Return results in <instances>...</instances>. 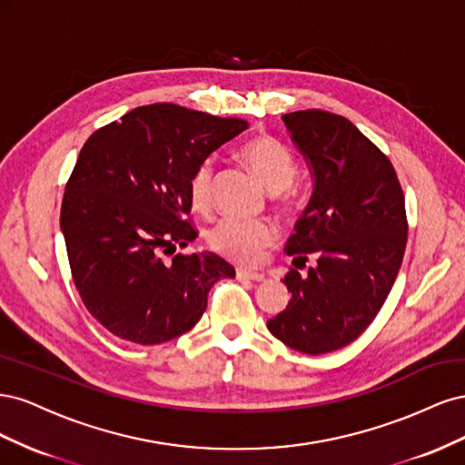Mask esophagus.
<instances>
[{
  "label": "esophagus",
  "instance_id": "esophagus-1",
  "mask_svg": "<svg viewBox=\"0 0 465 465\" xmlns=\"http://www.w3.org/2000/svg\"><path fill=\"white\" fill-rule=\"evenodd\" d=\"M236 279L241 281H263L265 275L263 273H258V272H250V270H236Z\"/></svg>",
  "mask_w": 465,
  "mask_h": 465
}]
</instances>
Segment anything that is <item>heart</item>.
I'll return each mask as SVG.
<instances>
[{
    "instance_id": "b5f03b06",
    "label": "heart",
    "mask_w": 465,
    "mask_h": 465,
    "mask_svg": "<svg viewBox=\"0 0 465 465\" xmlns=\"http://www.w3.org/2000/svg\"><path fill=\"white\" fill-rule=\"evenodd\" d=\"M241 159L250 168L260 184L281 200H292V178L297 174V163L292 153L270 135L250 139L241 149ZM213 164L203 161L190 178V202L195 209H205L211 200ZM207 241L215 252L238 263H256L262 260L265 248L275 241V229L270 221L224 217L209 231Z\"/></svg>"
}]
</instances>
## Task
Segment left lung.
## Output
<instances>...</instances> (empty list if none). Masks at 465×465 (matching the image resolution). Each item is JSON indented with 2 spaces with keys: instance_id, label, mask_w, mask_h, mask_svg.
Returning a JSON list of instances; mask_svg holds the SVG:
<instances>
[{
  "instance_id": "1",
  "label": "left lung",
  "mask_w": 465,
  "mask_h": 465,
  "mask_svg": "<svg viewBox=\"0 0 465 465\" xmlns=\"http://www.w3.org/2000/svg\"><path fill=\"white\" fill-rule=\"evenodd\" d=\"M281 120L312 178L287 254L316 265L285 275L291 301L267 330L323 355L355 341L386 302L407 242L405 200L391 163L353 122L323 110Z\"/></svg>"
}]
</instances>
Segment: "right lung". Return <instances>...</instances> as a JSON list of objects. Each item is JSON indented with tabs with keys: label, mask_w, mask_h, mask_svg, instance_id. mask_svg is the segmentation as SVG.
Wrapping results in <instances>:
<instances>
[{
	"label": "right lung",
	"mask_w": 465,
	"mask_h": 465,
	"mask_svg": "<svg viewBox=\"0 0 465 465\" xmlns=\"http://www.w3.org/2000/svg\"><path fill=\"white\" fill-rule=\"evenodd\" d=\"M248 128L178 104H147L96 130L65 186L60 227L72 275L91 316L122 340L159 345L200 322L207 292L234 267L213 252L174 256L198 232L192 209L195 166ZM166 252V250H164Z\"/></svg>",
	"instance_id": "obj_1"
}]
</instances>
